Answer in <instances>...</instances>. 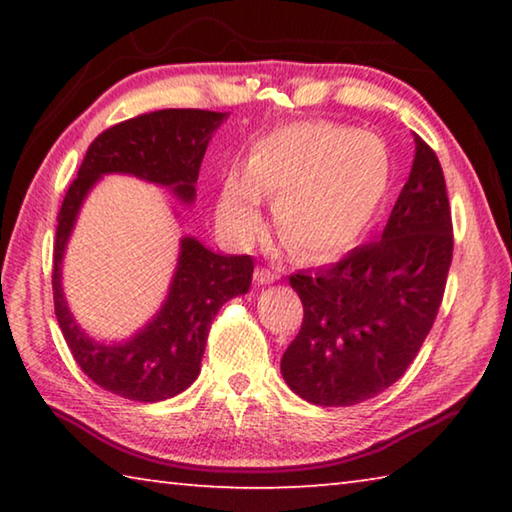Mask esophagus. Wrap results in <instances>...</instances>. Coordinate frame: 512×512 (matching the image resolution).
<instances>
[{
  "label": "esophagus",
  "instance_id": "1",
  "mask_svg": "<svg viewBox=\"0 0 512 512\" xmlns=\"http://www.w3.org/2000/svg\"><path fill=\"white\" fill-rule=\"evenodd\" d=\"M277 277H280V275L271 271V268H257V271H255V282L257 284H271V282L277 280Z\"/></svg>",
  "mask_w": 512,
  "mask_h": 512
}]
</instances>
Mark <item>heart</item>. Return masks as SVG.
<instances>
[{"label": "heart", "mask_w": 512, "mask_h": 512, "mask_svg": "<svg viewBox=\"0 0 512 512\" xmlns=\"http://www.w3.org/2000/svg\"><path fill=\"white\" fill-rule=\"evenodd\" d=\"M388 183L391 158L377 135L300 121L262 137L246 169L228 173L216 219L225 235L246 244L262 228V196H271L284 244L300 257H329L363 235Z\"/></svg>", "instance_id": "b5f03b06"}]
</instances>
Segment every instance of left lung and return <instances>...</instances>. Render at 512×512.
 <instances>
[{
    "instance_id": "1",
    "label": "left lung",
    "mask_w": 512,
    "mask_h": 512,
    "mask_svg": "<svg viewBox=\"0 0 512 512\" xmlns=\"http://www.w3.org/2000/svg\"><path fill=\"white\" fill-rule=\"evenodd\" d=\"M413 140L409 180L377 244L289 277L305 318L280 368L291 391L311 404L352 406L393 386L443 302L452 210L438 155L420 135Z\"/></svg>"
}]
</instances>
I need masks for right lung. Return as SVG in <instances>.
<instances>
[{"label": "right lung", "mask_w": 512, "mask_h": 512, "mask_svg": "<svg viewBox=\"0 0 512 512\" xmlns=\"http://www.w3.org/2000/svg\"><path fill=\"white\" fill-rule=\"evenodd\" d=\"M228 112L155 110L121 121L90 144L58 212L54 241V307L76 363L94 384L135 402H160L183 393L201 372L207 332L230 298L244 296L253 282V257L219 255L194 237L180 239L178 266L169 296L149 325L133 339L97 343L76 323L60 284V264L76 216L90 189L106 173H128L171 187L183 203H194L212 133Z\"/></svg>", "instance_id": "1"}]
</instances>
